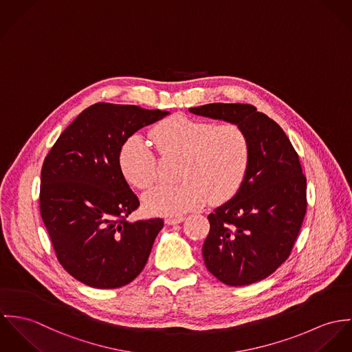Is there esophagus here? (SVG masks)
I'll return each instance as SVG.
<instances>
[{
    "label": "esophagus",
    "mask_w": 352,
    "mask_h": 352,
    "mask_svg": "<svg viewBox=\"0 0 352 352\" xmlns=\"http://www.w3.org/2000/svg\"><path fill=\"white\" fill-rule=\"evenodd\" d=\"M185 216H175V217H167L166 220H164V223L167 224V226H177V224H181V223H184L185 221Z\"/></svg>",
    "instance_id": "34e87169"
}]
</instances>
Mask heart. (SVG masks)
I'll return each mask as SVG.
<instances>
[{"instance_id":"1","label":"heart","mask_w":352,"mask_h":352,"mask_svg":"<svg viewBox=\"0 0 352 352\" xmlns=\"http://www.w3.org/2000/svg\"><path fill=\"white\" fill-rule=\"evenodd\" d=\"M151 139L163 159L178 157L177 179L143 197L144 209L157 216H174L202 206L206 199L220 204L241 188L251 157L247 132L240 124L213 125L184 115L166 118L151 129ZM118 167L126 182L150 188L157 178V159L140 135L129 136L118 151Z\"/></svg>"}]
</instances>
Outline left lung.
Masks as SVG:
<instances>
[{
    "instance_id": "left-lung-1",
    "label": "left lung",
    "mask_w": 352,
    "mask_h": 352,
    "mask_svg": "<svg viewBox=\"0 0 352 352\" xmlns=\"http://www.w3.org/2000/svg\"><path fill=\"white\" fill-rule=\"evenodd\" d=\"M204 118L240 124L251 146L244 182L208 216L202 245L206 269L230 286L267 278L289 258L307 213V177L282 128L250 104L190 108Z\"/></svg>"
}]
</instances>
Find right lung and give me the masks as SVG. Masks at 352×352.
<instances>
[{"mask_svg":"<svg viewBox=\"0 0 352 352\" xmlns=\"http://www.w3.org/2000/svg\"><path fill=\"white\" fill-rule=\"evenodd\" d=\"M97 102L58 138L41 167L40 213L63 269L96 289H118L144 269L162 219L126 221L140 202L118 167L122 143L167 116Z\"/></svg>","mask_w":352,"mask_h":352,"instance_id":"1","label":"right lung"}]
</instances>
